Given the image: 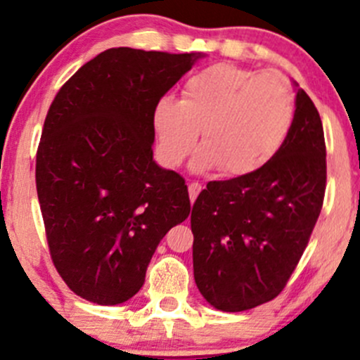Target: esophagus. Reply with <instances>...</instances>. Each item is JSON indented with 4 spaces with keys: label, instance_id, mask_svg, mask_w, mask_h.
Listing matches in <instances>:
<instances>
[{
    "label": "esophagus",
    "instance_id": "1",
    "mask_svg": "<svg viewBox=\"0 0 360 360\" xmlns=\"http://www.w3.org/2000/svg\"><path fill=\"white\" fill-rule=\"evenodd\" d=\"M200 191H202V184L197 183V181H193V183L188 184V193H190V200L191 202L197 200V197H198V193H200Z\"/></svg>",
    "mask_w": 360,
    "mask_h": 360
}]
</instances>
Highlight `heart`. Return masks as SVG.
Segmentation results:
<instances>
[{
	"label": "heart",
	"mask_w": 360,
	"mask_h": 360,
	"mask_svg": "<svg viewBox=\"0 0 360 360\" xmlns=\"http://www.w3.org/2000/svg\"><path fill=\"white\" fill-rule=\"evenodd\" d=\"M294 112L292 86L284 75L216 64L186 79L179 103H157L158 157L165 165L179 167L200 132L203 148L195 160L197 169L219 165L224 176H248L281 151L291 134Z\"/></svg>",
	"instance_id": "b5f03b06"
}]
</instances>
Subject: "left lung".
I'll return each mask as SVG.
<instances>
[{
    "label": "left lung",
    "instance_id": "obj_1",
    "mask_svg": "<svg viewBox=\"0 0 360 360\" xmlns=\"http://www.w3.org/2000/svg\"><path fill=\"white\" fill-rule=\"evenodd\" d=\"M326 169L321 116L297 89L281 151L256 172L210 181L193 203V275L214 308L250 310L284 291L321 214Z\"/></svg>",
    "mask_w": 360,
    "mask_h": 360
}]
</instances>
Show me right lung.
<instances>
[{"label": "right lung", "mask_w": 360, "mask_h": 360, "mask_svg": "<svg viewBox=\"0 0 360 360\" xmlns=\"http://www.w3.org/2000/svg\"><path fill=\"white\" fill-rule=\"evenodd\" d=\"M200 53L110 49L60 86L36 151L57 271L97 304L130 300L167 231L190 216L183 177L153 160L155 106Z\"/></svg>", "instance_id": "1"}]
</instances>
